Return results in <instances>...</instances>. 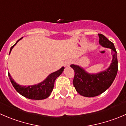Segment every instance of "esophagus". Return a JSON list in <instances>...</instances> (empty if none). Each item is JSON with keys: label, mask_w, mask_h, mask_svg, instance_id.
Returning a JSON list of instances; mask_svg holds the SVG:
<instances>
[{"label": "esophagus", "mask_w": 126, "mask_h": 126, "mask_svg": "<svg viewBox=\"0 0 126 126\" xmlns=\"http://www.w3.org/2000/svg\"><path fill=\"white\" fill-rule=\"evenodd\" d=\"M71 63V61H67L65 63V64H64V66H69V64H70Z\"/></svg>", "instance_id": "34e87169"}]
</instances>
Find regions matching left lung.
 Returning <instances> with one entry per match:
<instances>
[{"mask_svg":"<svg viewBox=\"0 0 126 126\" xmlns=\"http://www.w3.org/2000/svg\"><path fill=\"white\" fill-rule=\"evenodd\" d=\"M98 36L100 44L111 49L113 59L108 68L97 74H91L79 66L71 65L74 71L73 85L76 91L84 97H96L104 92L111 86L118 73L117 52L114 44L104 35L98 34Z\"/></svg>","mask_w":126,"mask_h":126,"instance_id":"obj_1","label":"left lung"}]
</instances>
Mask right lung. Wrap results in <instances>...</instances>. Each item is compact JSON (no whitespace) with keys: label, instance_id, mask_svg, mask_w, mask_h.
Masks as SVG:
<instances>
[{"label":"right lung","instance_id":"obj_1","mask_svg":"<svg viewBox=\"0 0 126 126\" xmlns=\"http://www.w3.org/2000/svg\"><path fill=\"white\" fill-rule=\"evenodd\" d=\"M23 37L18 40L17 42L12 47H11L9 54L13 47ZM64 68V67H62L59 70L49 74L44 81L32 85H20L14 81L9 73L8 76L13 87L23 97L31 100H43L46 99L50 96L51 92L53 90L56 79L63 73Z\"/></svg>","mask_w":126,"mask_h":126}]
</instances>
